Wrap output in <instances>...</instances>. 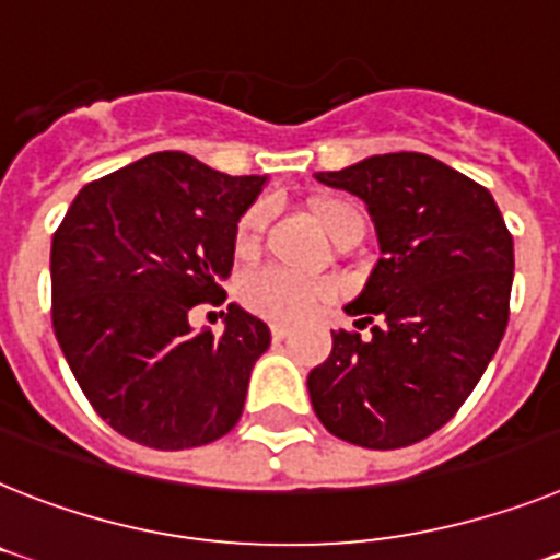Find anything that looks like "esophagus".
<instances>
[{
	"instance_id": "obj_1",
	"label": "esophagus",
	"mask_w": 560,
	"mask_h": 560,
	"mask_svg": "<svg viewBox=\"0 0 560 560\" xmlns=\"http://www.w3.org/2000/svg\"><path fill=\"white\" fill-rule=\"evenodd\" d=\"M271 337H275L277 342H280V339L291 337V328L283 326V323H275V326H271Z\"/></svg>"
}]
</instances>
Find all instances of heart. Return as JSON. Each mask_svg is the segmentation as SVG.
I'll return each mask as SVG.
<instances>
[{"label": "heart", "instance_id": "heart-1", "mask_svg": "<svg viewBox=\"0 0 560 560\" xmlns=\"http://www.w3.org/2000/svg\"><path fill=\"white\" fill-rule=\"evenodd\" d=\"M312 218L334 243L342 241L346 234L365 232V221H362L360 209L342 198L314 200ZM262 226H266L262 207L248 209L241 218V223H237V232H234V252L241 257L255 255L257 248H260ZM237 294H241L248 312L260 314L266 319L294 323V319L308 317L319 303H326L331 298V285L314 283V280H298V277H289L283 271L266 269L257 271V275H248Z\"/></svg>", "mask_w": 560, "mask_h": 560}]
</instances>
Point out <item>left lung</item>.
Instances as JSON below:
<instances>
[{"label":"left lung","mask_w":560,"mask_h":560,"mask_svg":"<svg viewBox=\"0 0 560 560\" xmlns=\"http://www.w3.org/2000/svg\"><path fill=\"white\" fill-rule=\"evenodd\" d=\"M319 184L365 203L380 260L346 314L371 337L331 331L308 374L317 419L371 451L422 442L451 422L504 337L513 237L485 186L422 152L362 158Z\"/></svg>","instance_id":"1"}]
</instances>
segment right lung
<instances>
[{
  "mask_svg": "<svg viewBox=\"0 0 560 560\" xmlns=\"http://www.w3.org/2000/svg\"><path fill=\"white\" fill-rule=\"evenodd\" d=\"M266 180L152 152L84 186L52 234V331L121 436L184 451L241 419L269 326L229 303L223 334L195 331L189 312L223 294L234 232Z\"/></svg>",
  "mask_w": 560,
  "mask_h": 560,
  "instance_id": "1",
  "label": "right lung"
}]
</instances>
